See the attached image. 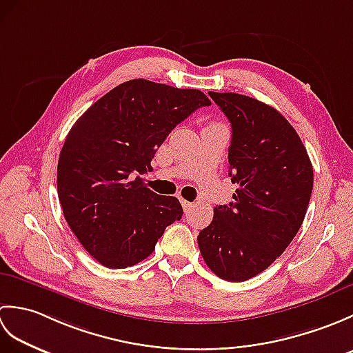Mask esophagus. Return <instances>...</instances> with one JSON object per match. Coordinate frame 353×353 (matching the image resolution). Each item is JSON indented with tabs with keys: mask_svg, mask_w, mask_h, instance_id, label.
I'll return each instance as SVG.
<instances>
[{
	"mask_svg": "<svg viewBox=\"0 0 353 353\" xmlns=\"http://www.w3.org/2000/svg\"><path fill=\"white\" fill-rule=\"evenodd\" d=\"M181 203H182V206H183V209H185V212L190 211V209L194 206V203H191V201L185 200V199H182V197H181Z\"/></svg>",
	"mask_w": 353,
	"mask_h": 353,
	"instance_id": "esophagus-1",
	"label": "esophagus"
}]
</instances>
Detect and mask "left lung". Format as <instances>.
I'll list each match as a JSON object with an SVG mask.
<instances>
[{"label":"left lung","instance_id":"left-lung-1","mask_svg":"<svg viewBox=\"0 0 353 353\" xmlns=\"http://www.w3.org/2000/svg\"><path fill=\"white\" fill-rule=\"evenodd\" d=\"M232 125L229 176L234 201L214 208L197 236L206 265L224 281L264 272L301 229L312 192V165L302 139L268 104L235 92H209Z\"/></svg>","mask_w":353,"mask_h":353}]
</instances>
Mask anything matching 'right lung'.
I'll return each instance as SVG.
<instances>
[{
  "label": "right lung",
  "instance_id": "right-lung-1",
  "mask_svg": "<svg viewBox=\"0 0 353 353\" xmlns=\"http://www.w3.org/2000/svg\"><path fill=\"white\" fill-rule=\"evenodd\" d=\"M211 100L199 89L134 79L97 100L66 137L57 194L66 223L92 258L125 268L152 254L171 223L176 197L148 190L139 174L174 127Z\"/></svg>",
  "mask_w": 353,
  "mask_h": 353
}]
</instances>
